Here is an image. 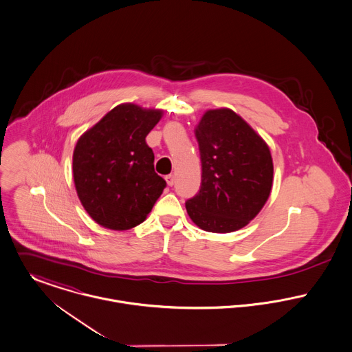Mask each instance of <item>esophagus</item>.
I'll return each instance as SVG.
<instances>
[{"mask_svg":"<svg viewBox=\"0 0 352 352\" xmlns=\"http://www.w3.org/2000/svg\"><path fill=\"white\" fill-rule=\"evenodd\" d=\"M165 180H166V183H168V186H173L175 184V175H168L166 177H165Z\"/></svg>","mask_w":352,"mask_h":352,"instance_id":"obj_1","label":"esophagus"}]
</instances>
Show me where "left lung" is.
<instances>
[{
	"mask_svg": "<svg viewBox=\"0 0 352 352\" xmlns=\"http://www.w3.org/2000/svg\"><path fill=\"white\" fill-rule=\"evenodd\" d=\"M195 137L201 153V190L186 201L187 212L206 232H236L247 226L270 198L274 180L270 148L229 108L206 111Z\"/></svg>",
	"mask_w": 352,
	"mask_h": 352,
	"instance_id": "1",
	"label": "left lung"
}]
</instances>
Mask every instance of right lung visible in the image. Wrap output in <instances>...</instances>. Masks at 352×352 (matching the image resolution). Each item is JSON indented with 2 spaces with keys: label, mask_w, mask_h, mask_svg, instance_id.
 Masks as SVG:
<instances>
[{
  "label": "right lung",
  "mask_w": 352,
  "mask_h": 352,
  "mask_svg": "<svg viewBox=\"0 0 352 352\" xmlns=\"http://www.w3.org/2000/svg\"><path fill=\"white\" fill-rule=\"evenodd\" d=\"M162 109L119 104L87 130L73 151L78 199L91 218L111 230L142 223L166 183L154 172L146 135Z\"/></svg>",
  "instance_id": "right-lung-1"
}]
</instances>
